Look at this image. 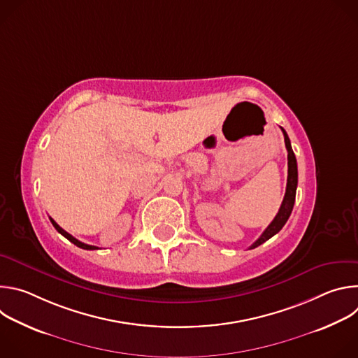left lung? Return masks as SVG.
Masks as SVG:
<instances>
[{
    "label": "left lung",
    "mask_w": 358,
    "mask_h": 358,
    "mask_svg": "<svg viewBox=\"0 0 358 358\" xmlns=\"http://www.w3.org/2000/svg\"><path fill=\"white\" fill-rule=\"evenodd\" d=\"M282 131H283V136H285V144H286V150H287V184H286L285 198L282 201V206H280L279 213L276 214L275 220L269 224V227L264 231V234L249 246V249H253V248L262 245L269 238L276 235L283 228L286 221L289 220V217L292 214V210H293V206H294L296 188H297V163H296V157H294V152L292 150L287 133L283 129H282Z\"/></svg>",
    "instance_id": "left-lung-1"
}]
</instances>
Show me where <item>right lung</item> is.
<instances>
[{"label":"right lung","mask_w":358,"mask_h":358,"mask_svg":"<svg viewBox=\"0 0 358 358\" xmlns=\"http://www.w3.org/2000/svg\"><path fill=\"white\" fill-rule=\"evenodd\" d=\"M50 220V222H52V225L55 227V229L61 234V235H64L66 239H69L72 243H75L76 246H79V248H82V249H86V250H93V249H99L97 246H93V245H87V243H83V242H80V241H78L76 238H73L71 234H68L65 229H62L52 218H49Z\"/></svg>","instance_id":"add662e5"}]
</instances>
